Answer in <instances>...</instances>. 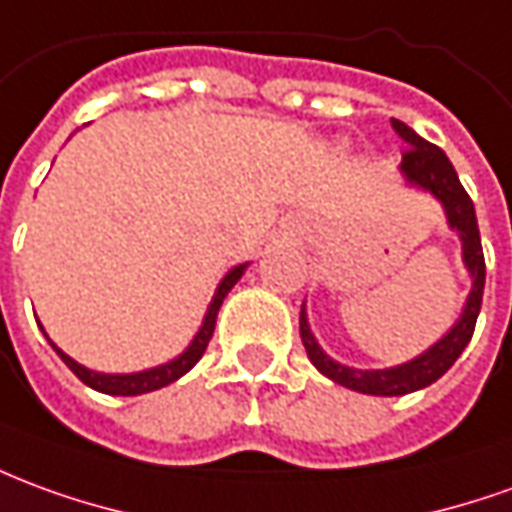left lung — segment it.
Listing matches in <instances>:
<instances>
[{
  "label": "left lung",
  "instance_id": "8db88e82",
  "mask_svg": "<svg viewBox=\"0 0 512 512\" xmlns=\"http://www.w3.org/2000/svg\"><path fill=\"white\" fill-rule=\"evenodd\" d=\"M391 127L410 146L405 157H402L399 174H402L405 185L416 188V191H424V194H432L441 202L449 230L460 238L463 266H466L468 277H471V288H468L466 305L460 310L455 324L443 332L430 349H424L413 360L391 368H355L346 366V363H338L316 341V335L310 330V321H307V310L302 305L299 335H302L310 363L327 380L338 382V385L349 388V391L368 393V396H405V393L421 391V388H427L435 380H441L443 374L455 366V360L463 355V349H466L471 335H474V324H477L482 305V288H485V257H482L477 213H474L471 196L466 194V188L457 180L455 166L449 163V157L443 155V149L432 146L430 141H424L416 130L407 127L405 121L391 119Z\"/></svg>",
  "mask_w": 512,
  "mask_h": 512
}]
</instances>
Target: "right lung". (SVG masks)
<instances>
[{"label": "right lung", "mask_w": 512, "mask_h": 512, "mask_svg": "<svg viewBox=\"0 0 512 512\" xmlns=\"http://www.w3.org/2000/svg\"><path fill=\"white\" fill-rule=\"evenodd\" d=\"M249 268V263H238V266H232L224 277H221L219 288L213 293V299H210V305L205 310V318H202V327L199 332L194 335V341L185 346V352L177 355L174 360L169 363H160L155 368H144V371H132V374H105V371H94V368L82 366L77 363L74 357H69L60 346H57L49 335H46V341L52 343V349H55L60 360L66 363V366L80 377L88 388H94L99 393H110V396H141V393H149V391H160V388H166L171 382H177L182 374H188L191 368L199 363V357L205 355L207 343L213 338V330H216V316H219L221 310V302L227 299V293L235 288V282L244 277V271Z\"/></svg>", "instance_id": "add662e5"}]
</instances>
